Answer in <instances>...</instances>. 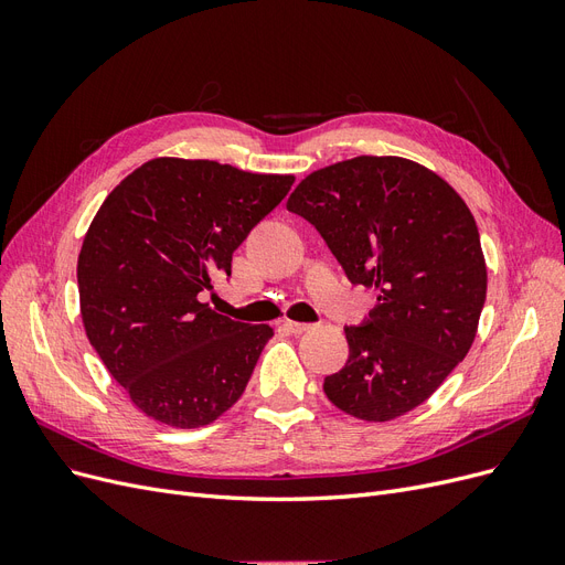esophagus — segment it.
Masks as SVG:
<instances>
[{
  "label": "esophagus",
  "instance_id": "34e87169",
  "mask_svg": "<svg viewBox=\"0 0 565 565\" xmlns=\"http://www.w3.org/2000/svg\"><path fill=\"white\" fill-rule=\"evenodd\" d=\"M282 328L287 330V332H292V334H303V332H309L313 324L311 322H297V320H285L282 322Z\"/></svg>",
  "mask_w": 565,
  "mask_h": 565
}]
</instances>
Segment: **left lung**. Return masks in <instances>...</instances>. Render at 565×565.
Wrapping results in <instances>:
<instances>
[{
	"instance_id": "obj_1",
	"label": "left lung",
	"mask_w": 565,
	"mask_h": 565,
	"mask_svg": "<svg viewBox=\"0 0 565 565\" xmlns=\"http://www.w3.org/2000/svg\"><path fill=\"white\" fill-rule=\"evenodd\" d=\"M328 243L353 285L377 295L344 328L349 361L324 396L365 422L422 405L465 361L488 270L469 207L450 183L403 158L361 156L306 177L287 200Z\"/></svg>"
}]
</instances>
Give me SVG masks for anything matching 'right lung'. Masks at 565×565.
I'll list each match as a JSON object with an SVG mask.
<instances>
[{
    "label": "right lung",
    "instance_id": "obj_1",
    "mask_svg": "<svg viewBox=\"0 0 565 565\" xmlns=\"http://www.w3.org/2000/svg\"><path fill=\"white\" fill-rule=\"evenodd\" d=\"M292 183L212 160L158 158L100 204L77 262L82 322L148 417L198 429L243 396L273 328L221 316L200 292L214 276L231 278L233 252Z\"/></svg>",
    "mask_w": 565,
    "mask_h": 565
}]
</instances>
